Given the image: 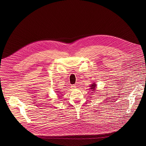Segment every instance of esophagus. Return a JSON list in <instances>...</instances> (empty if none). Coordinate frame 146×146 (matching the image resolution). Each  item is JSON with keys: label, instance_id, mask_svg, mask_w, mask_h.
<instances>
[{"label": "esophagus", "instance_id": "esophagus-1", "mask_svg": "<svg viewBox=\"0 0 146 146\" xmlns=\"http://www.w3.org/2000/svg\"><path fill=\"white\" fill-rule=\"evenodd\" d=\"M71 88H76V86L75 85H72L71 86Z\"/></svg>", "mask_w": 146, "mask_h": 146}]
</instances>
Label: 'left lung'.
Masks as SVG:
<instances>
[{"instance_id": "left-lung-1", "label": "left lung", "mask_w": 146, "mask_h": 146, "mask_svg": "<svg viewBox=\"0 0 146 146\" xmlns=\"http://www.w3.org/2000/svg\"><path fill=\"white\" fill-rule=\"evenodd\" d=\"M96 85L95 83H93V84H92V85H91V86H91L90 89H91V90H92V91H95V89H96Z\"/></svg>"}]
</instances>
